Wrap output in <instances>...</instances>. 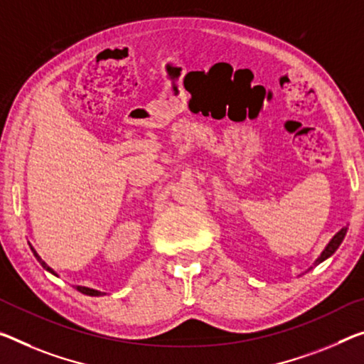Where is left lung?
<instances>
[{
  "label": "left lung",
  "instance_id": "obj_1",
  "mask_svg": "<svg viewBox=\"0 0 364 364\" xmlns=\"http://www.w3.org/2000/svg\"><path fill=\"white\" fill-rule=\"evenodd\" d=\"M346 229H348V228H342V229H340V231H338L337 234H335V236L331 239V242L327 244V247L322 250V254L318 255V259L316 260V265L321 264V262H323L326 259H328V257H331V255L335 252V250L338 249V245L342 244V240H343L345 234H346Z\"/></svg>",
  "mask_w": 364,
  "mask_h": 364
}]
</instances>
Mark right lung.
I'll return each mask as SVG.
<instances>
[{
    "instance_id": "right-lung-1",
    "label": "right lung",
    "mask_w": 364,
    "mask_h": 364,
    "mask_svg": "<svg viewBox=\"0 0 364 364\" xmlns=\"http://www.w3.org/2000/svg\"><path fill=\"white\" fill-rule=\"evenodd\" d=\"M31 245V244H29ZM31 250H32V254H33V257H36V259L38 260V264H41L43 268H46V270L47 272H50V273H52V275H55V277H58L57 275V273H55L53 270H52V268H50L47 264H46V262H43L42 259H41V255H38L37 252H36V249H33L32 247V245H31ZM76 289H77V291H80V293H82V294H87V296H100V294H104V293H100V291H97V289H92V288H86V287H76Z\"/></svg>"
}]
</instances>
